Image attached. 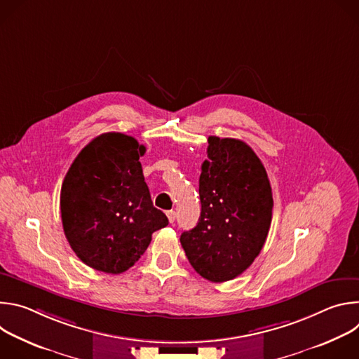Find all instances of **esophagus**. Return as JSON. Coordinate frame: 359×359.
Here are the masks:
<instances>
[{"instance_id": "1", "label": "esophagus", "mask_w": 359, "mask_h": 359, "mask_svg": "<svg viewBox=\"0 0 359 359\" xmlns=\"http://www.w3.org/2000/svg\"><path fill=\"white\" fill-rule=\"evenodd\" d=\"M168 219H169V222L173 224V223H175V220H176V213H175L173 210L168 212Z\"/></svg>"}]
</instances>
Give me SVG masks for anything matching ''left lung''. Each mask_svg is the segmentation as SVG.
<instances>
[{"instance_id": "left-lung-1", "label": "left lung", "mask_w": 359, "mask_h": 359, "mask_svg": "<svg viewBox=\"0 0 359 359\" xmlns=\"http://www.w3.org/2000/svg\"><path fill=\"white\" fill-rule=\"evenodd\" d=\"M201 165V213L180 243L191 267L213 283L236 278L260 254L273 217L267 172L254 150L238 139L209 136Z\"/></svg>"}]
</instances>
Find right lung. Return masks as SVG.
Returning a JSON list of instances; mask_svg holds the SVG:
<instances>
[{
    "instance_id": "right-lung-1",
    "label": "right lung",
    "mask_w": 359,
    "mask_h": 359,
    "mask_svg": "<svg viewBox=\"0 0 359 359\" xmlns=\"http://www.w3.org/2000/svg\"><path fill=\"white\" fill-rule=\"evenodd\" d=\"M146 147L108 132L92 139L72 162L61 189L65 237L89 267L108 274L130 269L151 234L169 224L153 208L139 158Z\"/></svg>"
}]
</instances>
